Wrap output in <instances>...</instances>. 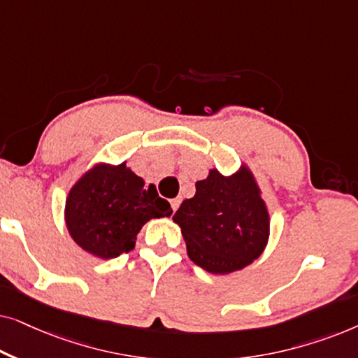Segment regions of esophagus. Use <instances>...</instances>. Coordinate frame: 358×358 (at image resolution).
<instances>
[{"instance_id": "1", "label": "esophagus", "mask_w": 358, "mask_h": 358, "mask_svg": "<svg viewBox=\"0 0 358 358\" xmlns=\"http://www.w3.org/2000/svg\"><path fill=\"white\" fill-rule=\"evenodd\" d=\"M179 205H180V199L171 200V208H173V212H176V210L179 208Z\"/></svg>"}]
</instances>
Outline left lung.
I'll return each mask as SVG.
<instances>
[{"label": "left lung", "mask_w": 358, "mask_h": 358, "mask_svg": "<svg viewBox=\"0 0 358 358\" xmlns=\"http://www.w3.org/2000/svg\"><path fill=\"white\" fill-rule=\"evenodd\" d=\"M173 220L180 227L192 262L217 275L252 264L271 236L267 203L256 176L244 163L229 176L210 169Z\"/></svg>", "instance_id": "obj_1"}]
</instances>
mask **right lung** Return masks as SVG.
<instances>
[{
    "instance_id": "add662e5",
    "label": "right lung",
    "mask_w": 358,
    "mask_h": 358,
    "mask_svg": "<svg viewBox=\"0 0 358 358\" xmlns=\"http://www.w3.org/2000/svg\"><path fill=\"white\" fill-rule=\"evenodd\" d=\"M173 208L153 184L146 185L127 163H97L71 185L65 202L68 233L83 251L114 259L135 248L136 234L151 218Z\"/></svg>"
}]
</instances>
